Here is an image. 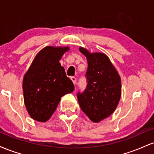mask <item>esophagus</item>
Listing matches in <instances>:
<instances>
[{"mask_svg": "<svg viewBox=\"0 0 154 154\" xmlns=\"http://www.w3.org/2000/svg\"><path fill=\"white\" fill-rule=\"evenodd\" d=\"M71 79H72V82H73L74 85H75L76 82H77V79H76V77H71Z\"/></svg>", "mask_w": 154, "mask_h": 154, "instance_id": "1", "label": "esophagus"}]
</instances>
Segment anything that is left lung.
<instances>
[{"instance_id":"8db88e82","label":"left lung","mask_w":154,"mask_h":154,"mask_svg":"<svg viewBox=\"0 0 154 154\" xmlns=\"http://www.w3.org/2000/svg\"><path fill=\"white\" fill-rule=\"evenodd\" d=\"M86 56L87 87L77 93L81 109L93 122H99L115 111L122 94L121 79L109 57L102 53L91 54L79 48Z\"/></svg>"}]
</instances>
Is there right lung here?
<instances>
[{
    "instance_id": "1",
    "label": "right lung",
    "mask_w": 154,
    "mask_h": 154,
    "mask_svg": "<svg viewBox=\"0 0 154 154\" xmlns=\"http://www.w3.org/2000/svg\"><path fill=\"white\" fill-rule=\"evenodd\" d=\"M69 47L47 46L37 54L23 79L24 100L29 116L45 122L56 111L61 98L75 89L59 63Z\"/></svg>"
}]
</instances>
